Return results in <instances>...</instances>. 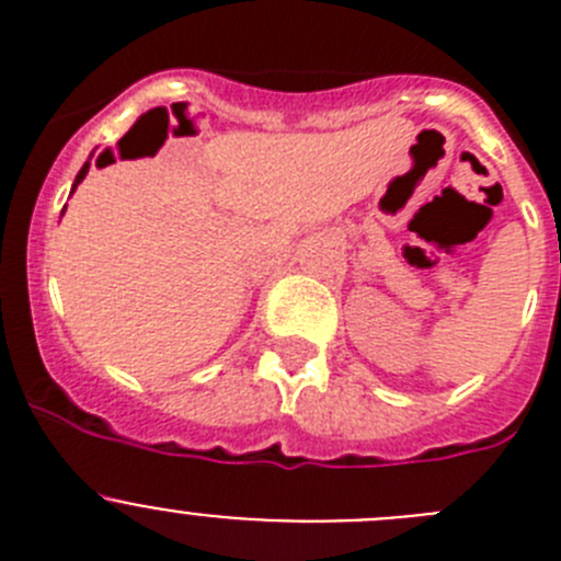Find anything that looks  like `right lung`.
<instances>
[{
    "instance_id": "obj_1",
    "label": "right lung",
    "mask_w": 561,
    "mask_h": 561,
    "mask_svg": "<svg viewBox=\"0 0 561 561\" xmlns=\"http://www.w3.org/2000/svg\"><path fill=\"white\" fill-rule=\"evenodd\" d=\"M87 171H89V162H87V165L81 168V171H78V176H76V185H78V182L83 180V176H87ZM76 185H72V191H76Z\"/></svg>"
}]
</instances>
